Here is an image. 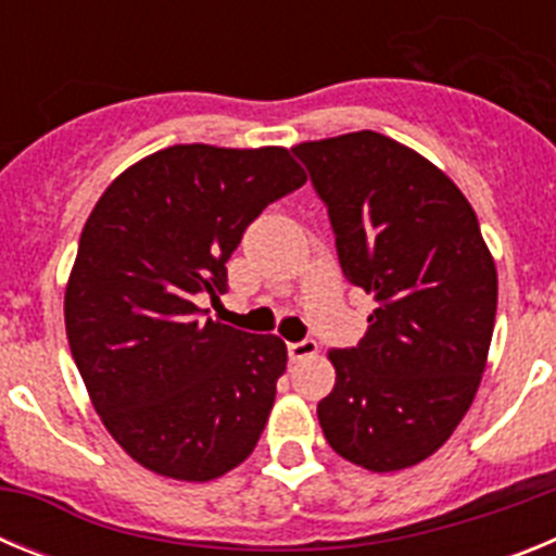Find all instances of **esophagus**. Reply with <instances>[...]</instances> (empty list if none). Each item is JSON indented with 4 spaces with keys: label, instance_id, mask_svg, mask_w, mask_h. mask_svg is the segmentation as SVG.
<instances>
[{
    "label": "esophagus",
    "instance_id": "esophagus-1",
    "mask_svg": "<svg viewBox=\"0 0 556 556\" xmlns=\"http://www.w3.org/2000/svg\"><path fill=\"white\" fill-rule=\"evenodd\" d=\"M317 342H314V339H301V342H289L287 345V351H289V358H292V362H301V358H308V356H314V353H317Z\"/></svg>",
    "mask_w": 556,
    "mask_h": 556
}]
</instances>
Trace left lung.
Wrapping results in <instances>:
<instances>
[{
	"instance_id": "8db88e82",
	"label": "left lung",
	"mask_w": 556,
	"mask_h": 556,
	"mask_svg": "<svg viewBox=\"0 0 556 556\" xmlns=\"http://www.w3.org/2000/svg\"><path fill=\"white\" fill-rule=\"evenodd\" d=\"M292 152L326 203L339 267L376 298L358 345L328 353L323 434L372 473L404 470L473 404L498 303L493 255L454 180L409 147L358 130Z\"/></svg>"
}]
</instances>
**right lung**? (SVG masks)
<instances>
[{"label":"right lung","instance_id":"right-lung-1","mask_svg":"<svg viewBox=\"0 0 556 556\" xmlns=\"http://www.w3.org/2000/svg\"><path fill=\"white\" fill-rule=\"evenodd\" d=\"M306 175L289 150L175 144L113 180L80 233L66 337L97 415L147 470L211 481L253 454L287 345L203 320L230 253Z\"/></svg>","mask_w":556,"mask_h":556}]
</instances>
